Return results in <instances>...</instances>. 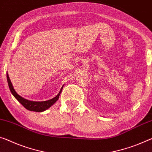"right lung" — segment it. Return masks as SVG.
I'll use <instances>...</instances> for the list:
<instances>
[{
  "label": "right lung",
  "mask_w": 152,
  "mask_h": 152,
  "mask_svg": "<svg viewBox=\"0 0 152 152\" xmlns=\"http://www.w3.org/2000/svg\"><path fill=\"white\" fill-rule=\"evenodd\" d=\"M7 82H8L9 89H10L11 93L13 94V95L15 97L16 99L18 100V102L27 110L30 111H34V112H43V111H45L46 110H47L48 108H49L52 105H53L54 103L58 100L60 94L61 93L62 88H63V87H62L61 88V90H60L59 93H58V95H57L56 97H55L54 98L45 101V102H32V101H29L23 97H21L20 95H19L18 94L15 92V91L14 90L13 85H12L11 82L10 80V78H9V75L7 73Z\"/></svg>",
  "instance_id": "obj_1"
}]
</instances>
